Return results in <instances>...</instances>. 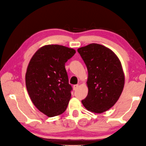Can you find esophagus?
Listing matches in <instances>:
<instances>
[{"instance_id":"1","label":"esophagus","mask_w":146,"mask_h":146,"mask_svg":"<svg viewBox=\"0 0 146 146\" xmlns=\"http://www.w3.org/2000/svg\"><path fill=\"white\" fill-rule=\"evenodd\" d=\"M78 87H79L78 85H73V89H74V90H77Z\"/></svg>"}]
</instances>
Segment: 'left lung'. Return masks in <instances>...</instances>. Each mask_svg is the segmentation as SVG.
Masks as SVG:
<instances>
[{
    "instance_id": "left-lung-1",
    "label": "left lung",
    "mask_w": 146,
    "mask_h": 146,
    "mask_svg": "<svg viewBox=\"0 0 146 146\" xmlns=\"http://www.w3.org/2000/svg\"><path fill=\"white\" fill-rule=\"evenodd\" d=\"M88 70L89 92L82 100L88 111L102 113L118 101L124 86V74L120 60L103 45L92 43L78 49Z\"/></svg>"
}]
</instances>
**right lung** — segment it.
<instances>
[{"label":"right lung","instance_id":"right-lung-1","mask_svg":"<svg viewBox=\"0 0 146 146\" xmlns=\"http://www.w3.org/2000/svg\"><path fill=\"white\" fill-rule=\"evenodd\" d=\"M75 53L61 45H46L35 52L28 64L26 89L34 106L48 116L59 115L68 106L72 87L64 64Z\"/></svg>","mask_w":146,"mask_h":146}]
</instances>
